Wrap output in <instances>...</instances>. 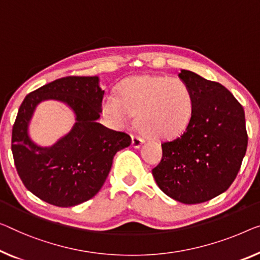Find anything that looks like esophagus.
Segmentation results:
<instances>
[{"label": "esophagus", "mask_w": 260, "mask_h": 260, "mask_svg": "<svg viewBox=\"0 0 260 260\" xmlns=\"http://www.w3.org/2000/svg\"><path fill=\"white\" fill-rule=\"evenodd\" d=\"M145 142L143 141V139H141L140 137H138V135H134V137H132V146L134 147V148H139L142 143Z\"/></svg>", "instance_id": "34e87169"}]
</instances>
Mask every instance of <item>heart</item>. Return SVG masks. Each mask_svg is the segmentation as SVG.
<instances>
[{"mask_svg":"<svg viewBox=\"0 0 260 260\" xmlns=\"http://www.w3.org/2000/svg\"><path fill=\"white\" fill-rule=\"evenodd\" d=\"M191 90L181 79L165 76H137L123 80L119 95L108 93L103 112L121 128L137 115L138 128L147 137L172 139L187 128L192 117Z\"/></svg>","mask_w":260,"mask_h":260,"instance_id":"obj_1","label":"heart"}]
</instances>
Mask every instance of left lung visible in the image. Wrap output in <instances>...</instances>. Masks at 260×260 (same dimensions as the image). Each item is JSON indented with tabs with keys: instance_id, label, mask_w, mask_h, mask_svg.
Segmentation results:
<instances>
[{
	"instance_id": "8db88e82",
	"label": "left lung",
	"mask_w": 260,
	"mask_h": 260,
	"mask_svg": "<svg viewBox=\"0 0 260 260\" xmlns=\"http://www.w3.org/2000/svg\"><path fill=\"white\" fill-rule=\"evenodd\" d=\"M179 77L191 90L192 117L182 135L162 143L152 173L166 195L196 204L228 190L237 176L247 148L245 113L219 83L188 70Z\"/></svg>"
}]
</instances>
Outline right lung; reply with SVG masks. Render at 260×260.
Masks as SVG:
<instances>
[{
	"label": "right lung",
	"instance_id": "add662e5",
	"mask_svg": "<svg viewBox=\"0 0 260 260\" xmlns=\"http://www.w3.org/2000/svg\"><path fill=\"white\" fill-rule=\"evenodd\" d=\"M99 77H65L29 93L13 126L11 150L23 184L38 199L56 207H75L96 195L117 152L131 145L128 134L98 122L105 91ZM56 100L71 108L75 125L51 146H41L28 135L38 103Z\"/></svg>",
	"mask_w": 260,
	"mask_h": 260
}]
</instances>
